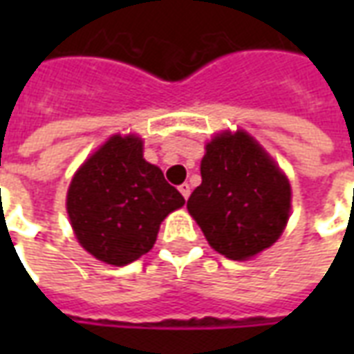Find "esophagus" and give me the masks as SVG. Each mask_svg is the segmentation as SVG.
I'll list each match as a JSON object with an SVG mask.
<instances>
[{
    "label": "esophagus",
    "mask_w": 354,
    "mask_h": 354,
    "mask_svg": "<svg viewBox=\"0 0 354 354\" xmlns=\"http://www.w3.org/2000/svg\"><path fill=\"white\" fill-rule=\"evenodd\" d=\"M178 189H180V193L184 195V199H187V197H189V192H192V189H189V184H187V182H184V184L180 185Z\"/></svg>",
    "instance_id": "34e87169"
}]
</instances>
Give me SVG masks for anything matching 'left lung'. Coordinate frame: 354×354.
Wrapping results in <instances>:
<instances>
[{
	"mask_svg": "<svg viewBox=\"0 0 354 354\" xmlns=\"http://www.w3.org/2000/svg\"><path fill=\"white\" fill-rule=\"evenodd\" d=\"M201 178L187 210L216 252L248 260L277 243L288 223L292 189L248 132L216 134L201 161Z\"/></svg>",
	"mask_w": 354,
	"mask_h": 354,
	"instance_id": "obj_1",
	"label": "left lung"
}]
</instances>
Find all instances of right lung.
Masks as SVG:
<instances>
[{
	"instance_id": "right-lung-1",
	"label": "right lung",
	"mask_w": 354,
	"mask_h": 354,
	"mask_svg": "<svg viewBox=\"0 0 354 354\" xmlns=\"http://www.w3.org/2000/svg\"><path fill=\"white\" fill-rule=\"evenodd\" d=\"M142 138L113 134L68 187L66 210L80 245L96 260L127 266L153 248L161 222L184 197L144 159Z\"/></svg>"
}]
</instances>
